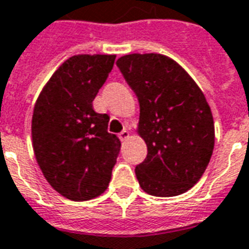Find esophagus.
I'll return each instance as SVG.
<instances>
[{
    "label": "esophagus",
    "instance_id": "esophagus-1",
    "mask_svg": "<svg viewBox=\"0 0 249 249\" xmlns=\"http://www.w3.org/2000/svg\"><path fill=\"white\" fill-rule=\"evenodd\" d=\"M128 138H130V131L124 128V130L119 134V139L123 142V141H126V139H128Z\"/></svg>",
    "mask_w": 249,
    "mask_h": 249
}]
</instances>
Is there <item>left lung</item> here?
Here are the masks:
<instances>
[{"mask_svg": "<svg viewBox=\"0 0 249 249\" xmlns=\"http://www.w3.org/2000/svg\"><path fill=\"white\" fill-rule=\"evenodd\" d=\"M117 65L139 102L137 132L147 146L146 159L135 168L139 186L154 196L184 194L204 174L215 146L204 94L163 54H127Z\"/></svg>", "mask_w": 249, "mask_h": 249, "instance_id": "1", "label": "left lung"}]
</instances>
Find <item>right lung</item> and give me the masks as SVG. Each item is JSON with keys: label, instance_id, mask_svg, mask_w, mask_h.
<instances>
[{"label": "right lung", "instance_id": "1", "mask_svg": "<svg viewBox=\"0 0 249 249\" xmlns=\"http://www.w3.org/2000/svg\"><path fill=\"white\" fill-rule=\"evenodd\" d=\"M114 54L67 58L39 92L32 118L34 155L43 177L66 199L85 201L106 191L121 142L107 132L108 115L92 110Z\"/></svg>", "mask_w": 249, "mask_h": 249}]
</instances>
